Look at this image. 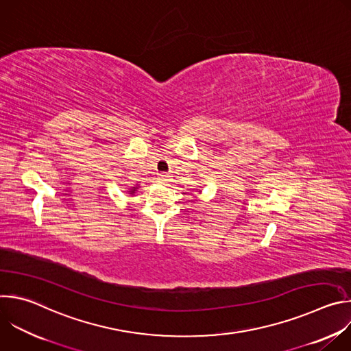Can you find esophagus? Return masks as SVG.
<instances>
[{"label": "esophagus", "instance_id": "1", "mask_svg": "<svg viewBox=\"0 0 351 351\" xmlns=\"http://www.w3.org/2000/svg\"><path fill=\"white\" fill-rule=\"evenodd\" d=\"M158 179H160V182H161V183H167V182L169 180V179H168V175H167V173H161Z\"/></svg>", "mask_w": 351, "mask_h": 351}]
</instances>
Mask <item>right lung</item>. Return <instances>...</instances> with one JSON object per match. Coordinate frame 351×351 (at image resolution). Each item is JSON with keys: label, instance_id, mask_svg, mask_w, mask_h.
<instances>
[{"label": "right lung", "instance_id": "add662e5", "mask_svg": "<svg viewBox=\"0 0 351 351\" xmlns=\"http://www.w3.org/2000/svg\"><path fill=\"white\" fill-rule=\"evenodd\" d=\"M136 190H137V187H132V189H129V193H130V194H133Z\"/></svg>", "mask_w": 351, "mask_h": 351}]
</instances>
